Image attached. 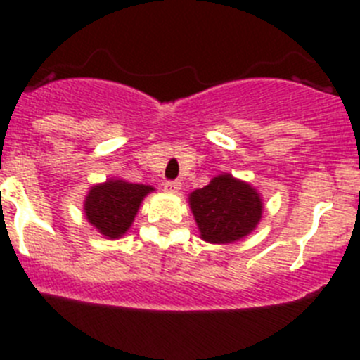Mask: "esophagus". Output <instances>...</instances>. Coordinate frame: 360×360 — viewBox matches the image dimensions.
Masks as SVG:
<instances>
[{"label":"esophagus","instance_id":"obj_1","mask_svg":"<svg viewBox=\"0 0 360 360\" xmlns=\"http://www.w3.org/2000/svg\"><path fill=\"white\" fill-rule=\"evenodd\" d=\"M163 190H165L167 193H177V191L181 190V183L179 181H167V183L163 184Z\"/></svg>","mask_w":360,"mask_h":360}]
</instances>
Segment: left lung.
<instances>
[{
	"label": "left lung",
	"mask_w": 360,
	"mask_h": 360,
	"mask_svg": "<svg viewBox=\"0 0 360 360\" xmlns=\"http://www.w3.org/2000/svg\"><path fill=\"white\" fill-rule=\"evenodd\" d=\"M190 207L200 238L210 244H231L249 235L263 214L261 195L231 174L214 177L190 193Z\"/></svg>",
	"instance_id": "left-lung-1"
}]
</instances>
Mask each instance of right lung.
Wrapping results in <instances>:
<instances>
[{"label":"right lung","instance_id":"obj_1","mask_svg":"<svg viewBox=\"0 0 360 360\" xmlns=\"http://www.w3.org/2000/svg\"><path fill=\"white\" fill-rule=\"evenodd\" d=\"M153 188L146 184L108 179L89 190L83 209L85 217L101 235L110 240L123 237L132 226L141 202Z\"/></svg>","mask_w":360,"mask_h":360}]
</instances>
